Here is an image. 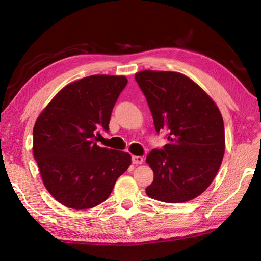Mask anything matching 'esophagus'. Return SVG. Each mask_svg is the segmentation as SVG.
Returning <instances> with one entry per match:
<instances>
[{"mask_svg": "<svg viewBox=\"0 0 261 261\" xmlns=\"http://www.w3.org/2000/svg\"><path fill=\"white\" fill-rule=\"evenodd\" d=\"M132 163L135 165H141L143 164V158L140 156H134L132 157Z\"/></svg>", "mask_w": 261, "mask_h": 261, "instance_id": "esophagus-1", "label": "esophagus"}]
</instances>
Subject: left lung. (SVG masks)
Listing matches in <instances>:
<instances>
[{
	"label": "left lung",
	"mask_w": 261,
	"mask_h": 261,
	"mask_svg": "<svg viewBox=\"0 0 261 261\" xmlns=\"http://www.w3.org/2000/svg\"><path fill=\"white\" fill-rule=\"evenodd\" d=\"M135 77L156 131L167 130L169 140L147 156L153 171L147 195L166 203L191 201L211 185L222 164V114L208 94L184 74L147 69Z\"/></svg>",
	"instance_id": "1"
}]
</instances>
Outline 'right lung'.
Returning <instances> with one entry per match:
<instances>
[{
    "mask_svg": "<svg viewBox=\"0 0 261 261\" xmlns=\"http://www.w3.org/2000/svg\"><path fill=\"white\" fill-rule=\"evenodd\" d=\"M125 76L92 75L69 83L39 114L33 126V157L43 185L66 207L92 208L107 199L129 168L127 152L102 148L112 109Z\"/></svg>",
    "mask_w": 261,
    "mask_h": 261,
    "instance_id": "obj_1",
    "label": "right lung"
}]
</instances>
